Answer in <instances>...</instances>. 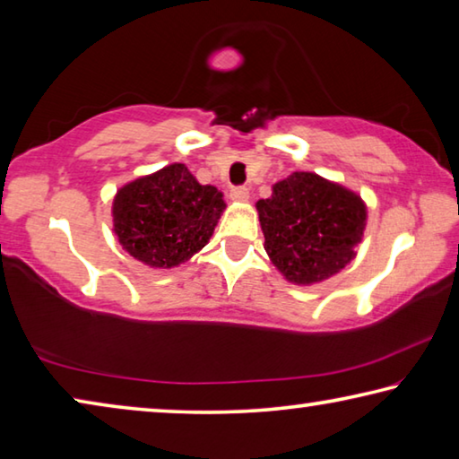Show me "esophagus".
I'll return each mask as SVG.
<instances>
[{"mask_svg":"<svg viewBox=\"0 0 459 459\" xmlns=\"http://www.w3.org/2000/svg\"><path fill=\"white\" fill-rule=\"evenodd\" d=\"M230 200H235V202L248 200V190L245 188V186H237V188H230Z\"/></svg>","mask_w":459,"mask_h":459,"instance_id":"34e87169","label":"esophagus"}]
</instances>
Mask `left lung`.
I'll return each mask as SVG.
<instances>
[{
    "label": "left lung",
    "mask_w": 459,
    "mask_h": 459,
    "mask_svg": "<svg viewBox=\"0 0 459 459\" xmlns=\"http://www.w3.org/2000/svg\"><path fill=\"white\" fill-rule=\"evenodd\" d=\"M265 251L285 279L309 285L354 259L367 206L359 194L312 172H293L257 202Z\"/></svg>",
    "instance_id": "1"
}]
</instances>
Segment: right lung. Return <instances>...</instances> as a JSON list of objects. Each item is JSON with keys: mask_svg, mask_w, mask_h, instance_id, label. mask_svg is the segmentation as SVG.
Listing matches in <instances>:
<instances>
[{"mask_svg": "<svg viewBox=\"0 0 459 459\" xmlns=\"http://www.w3.org/2000/svg\"><path fill=\"white\" fill-rule=\"evenodd\" d=\"M224 206L222 192L172 164L123 186L113 200V230L131 257L176 267L211 240Z\"/></svg>", "mask_w": 459, "mask_h": 459, "instance_id": "1", "label": "right lung"}]
</instances>
